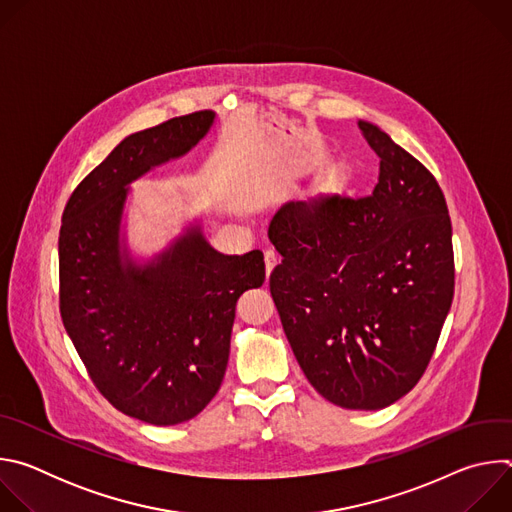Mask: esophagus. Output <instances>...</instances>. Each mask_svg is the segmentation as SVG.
Returning <instances> with one entry per match:
<instances>
[{
    "mask_svg": "<svg viewBox=\"0 0 512 512\" xmlns=\"http://www.w3.org/2000/svg\"><path fill=\"white\" fill-rule=\"evenodd\" d=\"M265 271H267V275L273 271V267L277 265V261H279V257H277V251L275 249H265Z\"/></svg>",
    "mask_w": 512,
    "mask_h": 512,
    "instance_id": "1",
    "label": "esophagus"
}]
</instances>
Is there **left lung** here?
<instances>
[{"instance_id": "8db88e82", "label": "left lung", "mask_w": 512, "mask_h": 512, "mask_svg": "<svg viewBox=\"0 0 512 512\" xmlns=\"http://www.w3.org/2000/svg\"><path fill=\"white\" fill-rule=\"evenodd\" d=\"M381 158L369 196L287 202L269 225L283 257L269 289L312 387L344 409H383L425 373L454 298L444 192L381 127L358 121Z\"/></svg>"}]
</instances>
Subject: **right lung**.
I'll return each mask as SVG.
<instances>
[{"mask_svg": "<svg viewBox=\"0 0 512 512\" xmlns=\"http://www.w3.org/2000/svg\"><path fill=\"white\" fill-rule=\"evenodd\" d=\"M214 111L127 135L66 202L58 239L60 316L91 381L121 413L152 425L196 417L221 389L243 291L261 287V251L218 253L200 221L137 259L123 214L131 182L186 156Z\"/></svg>", "mask_w": 512, "mask_h": 512, "instance_id": "1", "label": "right lung"}]
</instances>
